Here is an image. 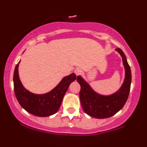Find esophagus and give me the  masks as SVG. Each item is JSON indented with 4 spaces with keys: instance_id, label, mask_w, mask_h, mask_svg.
<instances>
[{
    "instance_id": "34e87169",
    "label": "esophagus",
    "mask_w": 147,
    "mask_h": 147,
    "mask_svg": "<svg viewBox=\"0 0 147 147\" xmlns=\"http://www.w3.org/2000/svg\"><path fill=\"white\" fill-rule=\"evenodd\" d=\"M74 72H75V74L77 75V76H78V75H80V74H81L82 69L79 68V67H77V68L74 70Z\"/></svg>"
}]
</instances>
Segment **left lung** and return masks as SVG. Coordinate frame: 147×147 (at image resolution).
Wrapping results in <instances>:
<instances>
[{
  "instance_id": "1",
  "label": "left lung",
  "mask_w": 147,
  "mask_h": 147,
  "mask_svg": "<svg viewBox=\"0 0 147 147\" xmlns=\"http://www.w3.org/2000/svg\"><path fill=\"white\" fill-rule=\"evenodd\" d=\"M115 50L121 55L125 69L124 82L118 92L110 96L100 95L96 93L81 77L77 78L81 86L80 98L82 109L86 114L95 118H107L114 115L123 109L129 96L132 79L130 67L123 51L119 48Z\"/></svg>"
}]
</instances>
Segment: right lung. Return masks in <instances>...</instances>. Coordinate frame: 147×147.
I'll return each mask as SVG.
<instances>
[{"instance_id":"1","label":"right lung","mask_w":147,"mask_h":147,"mask_svg":"<svg viewBox=\"0 0 147 147\" xmlns=\"http://www.w3.org/2000/svg\"><path fill=\"white\" fill-rule=\"evenodd\" d=\"M17 65L14 71L13 82L15 96L20 106L29 113L38 117H47L55 114L58 111L63 96L71 82L76 80L77 76L72 73L65 77L55 88L44 94H35L29 92L22 84L18 74Z\"/></svg>"}]
</instances>
